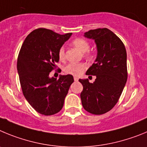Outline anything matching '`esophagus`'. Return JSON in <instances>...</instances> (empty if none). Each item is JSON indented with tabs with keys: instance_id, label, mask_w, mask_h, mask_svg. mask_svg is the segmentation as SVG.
Returning a JSON list of instances; mask_svg holds the SVG:
<instances>
[{
	"instance_id": "1",
	"label": "esophagus",
	"mask_w": 147,
	"mask_h": 147,
	"mask_svg": "<svg viewBox=\"0 0 147 147\" xmlns=\"http://www.w3.org/2000/svg\"><path fill=\"white\" fill-rule=\"evenodd\" d=\"M74 80H75V81H78V80H79V78H78V77L75 76V77H74Z\"/></svg>"
}]
</instances>
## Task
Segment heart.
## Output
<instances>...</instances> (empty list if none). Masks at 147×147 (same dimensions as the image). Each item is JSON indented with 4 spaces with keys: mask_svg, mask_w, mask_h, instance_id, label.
<instances>
[{
    "mask_svg": "<svg viewBox=\"0 0 147 147\" xmlns=\"http://www.w3.org/2000/svg\"><path fill=\"white\" fill-rule=\"evenodd\" d=\"M72 45L78 49L82 53H86L89 50L90 45L86 39L82 38H77L72 41ZM86 55H88V53ZM59 57L60 60H63L65 58V50L64 47H61L59 51ZM87 68V65L85 63H70L64 68L65 72L73 75H80Z\"/></svg>",
    "mask_w": 147,
    "mask_h": 147,
    "instance_id": "1",
    "label": "heart"
}]
</instances>
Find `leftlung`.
Instances as JSON below:
<instances>
[{"label": "left lung", "mask_w": 147, "mask_h": 147, "mask_svg": "<svg viewBox=\"0 0 147 147\" xmlns=\"http://www.w3.org/2000/svg\"><path fill=\"white\" fill-rule=\"evenodd\" d=\"M84 36L94 40L97 56L86 73L95 75V81L79 79L83 87L81 102L88 113L103 114L115 106L125 88L127 79L126 49L121 39L106 28L90 30Z\"/></svg>", "instance_id": "8db88e82"}]
</instances>
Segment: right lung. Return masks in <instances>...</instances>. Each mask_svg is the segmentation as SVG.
<instances>
[{"instance_id":"right-lung-1","label":"right lung","mask_w":147,"mask_h":147,"mask_svg":"<svg viewBox=\"0 0 147 147\" xmlns=\"http://www.w3.org/2000/svg\"><path fill=\"white\" fill-rule=\"evenodd\" d=\"M72 33L61 34L46 28L33 31L25 39L18 59V72L22 93L38 113L51 116L63 108L69 88L74 82L71 75L59 79L49 74L59 62V51Z\"/></svg>"}]
</instances>
